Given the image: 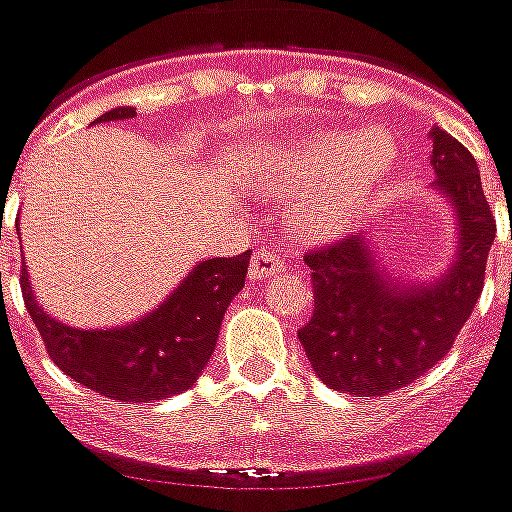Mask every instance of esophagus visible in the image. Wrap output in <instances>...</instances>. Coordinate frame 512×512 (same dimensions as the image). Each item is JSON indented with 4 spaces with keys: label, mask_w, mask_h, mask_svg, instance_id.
I'll list each match as a JSON object with an SVG mask.
<instances>
[{
    "label": "esophagus",
    "mask_w": 512,
    "mask_h": 512,
    "mask_svg": "<svg viewBox=\"0 0 512 512\" xmlns=\"http://www.w3.org/2000/svg\"><path fill=\"white\" fill-rule=\"evenodd\" d=\"M282 259L280 253L274 251H256L251 259V269H248V277L251 280H266V277H274L277 272H282Z\"/></svg>",
    "instance_id": "obj_1"
}]
</instances>
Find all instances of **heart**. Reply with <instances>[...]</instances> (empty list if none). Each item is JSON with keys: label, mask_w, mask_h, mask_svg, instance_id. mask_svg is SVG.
I'll use <instances>...</instances> for the list:
<instances>
[{"label": "heart", "mask_w": 512, "mask_h": 512, "mask_svg": "<svg viewBox=\"0 0 512 512\" xmlns=\"http://www.w3.org/2000/svg\"><path fill=\"white\" fill-rule=\"evenodd\" d=\"M395 141L379 128L329 130L295 143L261 183L277 193L303 190L295 225L306 235H332L369 206L392 175Z\"/></svg>", "instance_id": "heart-1"}]
</instances>
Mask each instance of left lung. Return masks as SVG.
Instances as JSON below:
<instances>
[{"label":"left lung","instance_id":"8db88e82","mask_svg":"<svg viewBox=\"0 0 512 512\" xmlns=\"http://www.w3.org/2000/svg\"><path fill=\"white\" fill-rule=\"evenodd\" d=\"M437 188L458 214L453 269L434 285H390L361 235L306 253L314 316L298 329L311 369L327 387L353 398H382L411 384L450 353L479 301L492 248L494 214L471 151L432 130Z\"/></svg>","mask_w":512,"mask_h":512}]
</instances>
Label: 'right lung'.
<instances>
[{
  "label": "right lung",
  "instance_id": "1",
  "mask_svg": "<svg viewBox=\"0 0 512 512\" xmlns=\"http://www.w3.org/2000/svg\"><path fill=\"white\" fill-rule=\"evenodd\" d=\"M133 107L101 114L96 122L130 120ZM251 251L209 259L185 277L175 293L141 322L122 329H73L41 311L31 282L20 274L25 308L46 353L75 382L104 398L151 403L188 390L214 353L219 324L230 301L246 285Z\"/></svg>",
  "mask_w": 512,
  "mask_h": 512
}]
</instances>
